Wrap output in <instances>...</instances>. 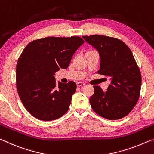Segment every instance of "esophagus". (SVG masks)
Masks as SVG:
<instances>
[{"instance_id":"esophagus-1","label":"esophagus","mask_w":154,"mask_h":154,"mask_svg":"<svg viewBox=\"0 0 154 154\" xmlns=\"http://www.w3.org/2000/svg\"><path fill=\"white\" fill-rule=\"evenodd\" d=\"M85 85H86V84H85V83H84V82H77V86H79V87L85 86Z\"/></svg>"}]
</instances>
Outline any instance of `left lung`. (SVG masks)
Returning a JSON list of instances; mask_svg holds the SVG:
<instances>
[{
	"instance_id": "1",
	"label": "left lung",
	"mask_w": 154,
	"mask_h": 154,
	"mask_svg": "<svg viewBox=\"0 0 154 154\" xmlns=\"http://www.w3.org/2000/svg\"><path fill=\"white\" fill-rule=\"evenodd\" d=\"M82 38L98 51L101 58L97 73L108 77L111 83L107 91L94 86L90 98L93 110L109 120L125 117L132 110L140 97L141 74L132 53L123 41L106 35Z\"/></svg>"
}]
</instances>
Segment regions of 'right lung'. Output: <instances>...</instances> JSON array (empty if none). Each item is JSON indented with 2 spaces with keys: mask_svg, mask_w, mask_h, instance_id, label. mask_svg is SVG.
Segmentation results:
<instances>
[{
  "mask_svg": "<svg viewBox=\"0 0 154 154\" xmlns=\"http://www.w3.org/2000/svg\"><path fill=\"white\" fill-rule=\"evenodd\" d=\"M84 43L78 36L46 37L24 48L16 65V88L24 108L35 118L52 121L68 111L77 85L58 82L54 74L67 68L75 51Z\"/></svg>",
  "mask_w": 154,
  "mask_h": 154,
  "instance_id": "obj_1",
  "label": "right lung"
}]
</instances>
